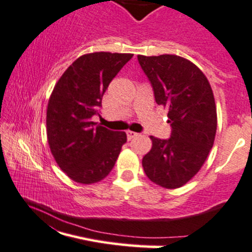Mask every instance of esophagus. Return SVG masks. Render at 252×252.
I'll return each mask as SVG.
<instances>
[{"label":"esophagus","mask_w":252,"mask_h":252,"mask_svg":"<svg viewBox=\"0 0 252 252\" xmlns=\"http://www.w3.org/2000/svg\"><path fill=\"white\" fill-rule=\"evenodd\" d=\"M126 134H127V139H128V141H131V139H133L134 137L138 136V133H136V132H132V131H127Z\"/></svg>","instance_id":"obj_1"}]
</instances>
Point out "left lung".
<instances>
[{
  "label": "left lung",
  "mask_w": 252,
  "mask_h": 252,
  "mask_svg": "<svg viewBox=\"0 0 252 252\" xmlns=\"http://www.w3.org/2000/svg\"><path fill=\"white\" fill-rule=\"evenodd\" d=\"M149 79L155 102L167 108L171 136H150L153 145L142 160L152 182L167 189L190 181L214 145L217 113L214 93L200 69L182 57H137Z\"/></svg>",
  "instance_id": "left-lung-1"
}]
</instances>
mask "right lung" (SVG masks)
<instances>
[{
	"mask_svg": "<svg viewBox=\"0 0 252 252\" xmlns=\"http://www.w3.org/2000/svg\"><path fill=\"white\" fill-rule=\"evenodd\" d=\"M133 57L95 52L77 58L53 88L47 107V139L59 167L72 181L92 184L113 170L125 132L97 125L102 98L111 80Z\"/></svg>",
	"mask_w": 252,
	"mask_h": 252,
	"instance_id": "1",
	"label": "right lung"
}]
</instances>
